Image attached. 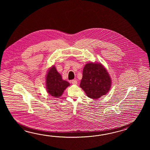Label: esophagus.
I'll list each match as a JSON object with an SVG mask.
<instances>
[{
  "label": "esophagus",
  "instance_id": "obj_1",
  "mask_svg": "<svg viewBox=\"0 0 150 150\" xmlns=\"http://www.w3.org/2000/svg\"><path fill=\"white\" fill-rule=\"evenodd\" d=\"M71 83H72V84L76 85V84H77V81H76V80H72L71 81Z\"/></svg>",
  "mask_w": 150,
  "mask_h": 150
}]
</instances>
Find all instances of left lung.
Listing matches in <instances>:
<instances>
[{
  "instance_id": "obj_1",
  "label": "left lung",
  "mask_w": 150,
  "mask_h": 150,
  "mask_svg": "<svg viewBox=\"0 0 150 150\" xmlns=\"http://www.w3.org/2000/svg\"><path fill=\"white\" fill-rule=\"evenodd\" d=\"M112 80L105 68L100 63L85 65L80 87L91 99H98L108 92Z\"/></svg>"
}]
</instances>
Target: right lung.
I'll list each match as a JSON object with an SVG mask.
<instances>
[{"mask_svg": "<svg viewBox=\"0 0 150 150\" xmlns=\"http://www.w3.org/2000/svg\"><path fill=\"white\" fill-rule=\"evenodd\" d=\"M69 85V83L62 79L61 74L58 72L54 66L49 70L46 76V88L51 96L54 98L60 97Z\"/></svg>", "mask_w": 150, "mask_h": 150, "instance_id": "right-lung-1", "label": "right lung"}]
</instances>
